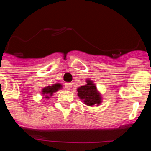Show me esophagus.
Instances as JSON below:
<instances>
[{
    "mask_svg": "<svg viewBox=\"0 0 151 151\" xmlns=\"http://www.w3.org/2000/svg\"><path fill=\"white\" fill-rule=\"evenodd\" d=\"M65 88H66L67 90H70L72 88V85H71L70 83H66L65 84Z\"/></svg>",
    "mask_w": 151,
    "mask_h": 151,
    "instance_id": "esophagus-1",
    "label": "esophagus"
}]
</instances>
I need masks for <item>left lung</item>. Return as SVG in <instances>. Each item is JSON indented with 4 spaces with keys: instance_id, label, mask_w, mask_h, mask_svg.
<instances>
[{
    "instance_id": "left-lung-1",
    "label": "left lung",
    "mask_w": 151,
    "mask_h": 151,
    "mask_svg": "<svg viewBox=\"0 0 151 151\" xmlns=\"http://www.w3.org/2000/svg\"><path fill=\"white\" fill-rule=\"evenodd\" d=\"M87 84L78 88V96L84 103L89 106L99 105L102 102V97L92 81L86 80Z\"/></svg>"
}]
</instances>
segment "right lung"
Listing matches in <instances>:
<instances>
[{
  "mask_svg": "<svg viewBox=\"0 0 151 151\" xmlns=\"http://www.w3.org/2000/svg\"><path fill=\"white\" fill-rule=\"evenodd\" d=\"M62 88L61 84H59V83H56L55 85H52V86H48V87L44 88L42 89V95L45 96V98L48 99L49 96H52L53 93L55 92H57L58 90Z\"/></svg>",
  "mask_w": 151,
  "mask_h": 151,
  "instance_id": "add662e5",
  "label": "right lung"
}]
</instances>
